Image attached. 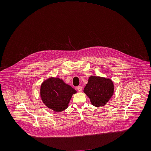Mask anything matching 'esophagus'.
<instances>
[{"instance_id":"34e87169","label":"esophagus","mask_w":151,"mask_h":151,"mask_svg":"<svg viewBox=\"0 0 151 151\" xmlns=\"http://www.w3.org/2000/svg\"><path fill=\"white\" fill-rule=\"evenodd\" d=\"M76 89H77V91L78 92H81L82 89H83V87L81 86H77L76 87Z\"/></svg>"}]
</instances>
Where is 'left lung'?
<instances>
[{"label":"left lung","mask_w":151,"mask_h":151,"mask_svg":"<svg viewBox=\"0 0 151 151\" xmlns=\"http://www.w3.org/2000/svg\"><path fill=\"white\" fill-rule=\"evenodd\" d=\"M84 92L90 99L92 105L96 107L103 106L113 95L114 85L110 79L91 76Z\"/></svg>","instance_id":"obj_1"}]
</instances>
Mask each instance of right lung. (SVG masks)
Instances as JSON below:
<instances>
[{
  "label": "right lung",
  "mask_w": 151,
  "mask_h": 151,
  "mask_svg": "<svg viewBox=\"0 0 151 151\" xmlns=\"http://www.w3.org/2000/svg\"><path fill=\"white\" fill-rule=\"evenodd\" d=\"M76 91L58 78H49L41 86L40 94L44 104L56 112L66 109Z\"/></svg>",
  "instance_id": "1"
}]
</instances>
